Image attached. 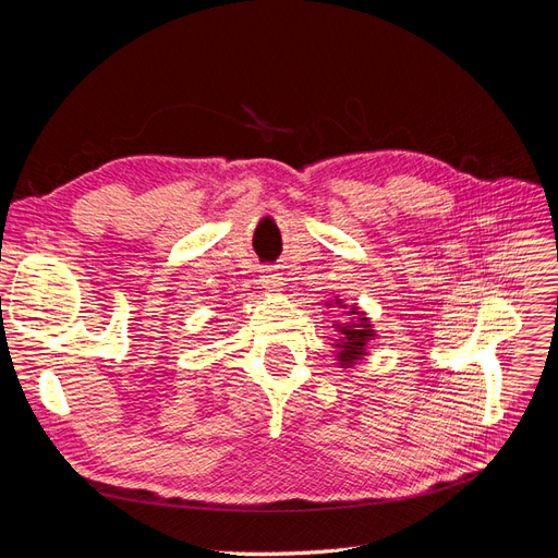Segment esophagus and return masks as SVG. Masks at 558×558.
I'll return each instance as SVG.
<instances>
[{
	"mask_svg": "<svg viewBox=\"0 0 558 558\" xmlns=\"http://www.w3.org/2000/svg\"><path fill=\"white\" fill-rule=\"evenodd\" d=\"M263 286L267 291H283V277L281 272H277V269H267V272L263 275Z\"/></svg>",
	"mask_w": 558,
	"mask_h": 558,
	"instance_id": "1",
	"label": "esophagus"
}]
</instances>
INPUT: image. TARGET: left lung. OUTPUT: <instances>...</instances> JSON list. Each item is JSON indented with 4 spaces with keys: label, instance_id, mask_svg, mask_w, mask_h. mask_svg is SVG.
Listing matches in <instances>:
<instances>
[{
    "label": "left lung",
    "instance_id": "1",
    "mask_svg": "<svg viewBox=\"0 0 558 558\" xmlns=\"http://www.w3.org/2000/svg\"><path fill=\"white\" fill-rule=\"evenodd\" d=\"M326 307H337L342 310L340 320H332V328L337 332V340L332 344L335 349V361L340 367H353L359 361H363L367 356V344L375 340L377 330L373 326V320L367 318V314L363 310H359L356 305H344L342 298L328 300Z\"/></svg>",
    "mask_w": 558,
    "mask_h": 558
}]
</instances>
